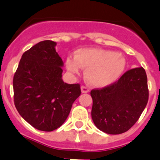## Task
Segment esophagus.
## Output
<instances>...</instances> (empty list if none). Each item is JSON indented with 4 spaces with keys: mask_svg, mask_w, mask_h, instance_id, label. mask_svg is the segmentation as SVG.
<instances>
[{
    "mask_svg": "<svg viewBox=\"0 0 160 160\" xmlns=\"http://www.w3.org/2000/svg\"><path fill=\"white\" fill-rule=\"evenodd\" d=\"M81 92L82 93H88V92H89V89H88V88H86V87L82 86L81 87Z\"/></svg>",
    "mask_w": 160,
    "mask_h": 160,
    "instance_id": "obj_1",
    "label": "esophagus"
}]
</instances>
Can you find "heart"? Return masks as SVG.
<instances>
[{"label": "heart", "mask_w": 160, "mask_h": 160, "mask_svg": "<svg viewBox=\"0 0 160 160\" xmlns=\"http://www.w3.org/2000/svg\"><path fill=\"white\" fill-rule=\"evenodd\" d=\"M66 68L72 73L85 69L84 77L89 84L104 87L116 81L126 68L124 57L113 51L96 48L79 49L75 58L68 57Z\"/></svg>", "instance_id": "1"}]
</instances>
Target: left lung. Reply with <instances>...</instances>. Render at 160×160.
<instances>
[{"instance_id": "1", "label": "left lung", "mask_w": 160, "mask_h": 160, "mask_svg": "<svg viewBox=\"0 0 160 160\" xmlns=\"http://www.w3.org/2000/svg\"><path fill=\"white\" fill-rule=\"evenodd\" d=\"M91 95L94 125L106 134L126 132L138 121L148 103L145 70L142 67L128 70L116 83L92 90Z\"/></svg>"}]
</instances>
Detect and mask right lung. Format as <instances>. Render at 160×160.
<instances>
[{"instance_id": "add662e5", "label": "right lung", "mask_w": 160, "mask_h": 160, "mask_svg": "<svg viewBox=\"0 0 160 160\" xmlns=\"http://www.w3.org/2000/svg\"><path fill=\"white\" fill-rule=\"evenodd\" d=\"M56 42L37 43L22 56L13 78L14 102L20 116L36 129L52 131L64 123L80 95L79 83L62 80Z\"/></svg>"}]
</instances>
